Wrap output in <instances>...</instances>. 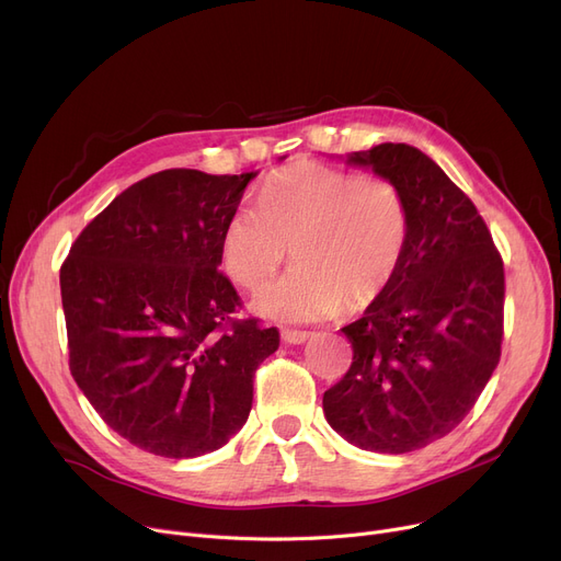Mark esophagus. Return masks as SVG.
I'll use <instances>...</instances> for the list:
<instances>
[{
	"label": "esophagus",
	"instance_id": "34e87169",
	"mask_svg": "<svg viewBox=\"0 0 561 561\" xmlns=\"http://www.w3.org/2000/svg\"><path fill=\"white\" fill-rule=\"evenodd\" d=\"M311 336V332L307 330H282V339L286 341V344H305V341Z\"/></svg>",
	"mask_w": 561,
	"mask_h": 561
}]
</instances>
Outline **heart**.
<instances>
[{
    "label": "heart",
    "instance_id": "heart-1",
    "mask_svg": "<svg viewBox=\"0 0 561 561\" xmlns=\"http://www.w3.org/2000/svg\"><path fill=\"white\" fill-rule=\"evenodd\" d=\"M410 238L403 192L382 176H359L300 160L265 181L259 206L227 222L222 259L245 288L271 279L290 254L300 263L259 290L254 307L273 319L313 321L380 298L394 279Z\"/></svg>",
    "mask_w": 561,
    "mask_h": 561
}]
</instances>
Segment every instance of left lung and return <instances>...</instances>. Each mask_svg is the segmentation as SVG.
<instances>
[{"label": "left lung", "instance_id": "8db88e82", "mask_svg": "<svg viewBox=\"0 0 561 561\" xmlns=\"http://www.w3.org/2000/svg\"><path fill=\"white\" fill-rule=\"evenodd\" d=\"M405 197L399 271L341 328L346 376L323 394L330 426L359 449L408 454L449 435L491 380L504 334V263L477 206L426 153L378 144L353 153Z\"/></svg>", "mask_w": 561, "mask_h": 561}]
</instances>
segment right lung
<instances>
[{"label": "right lung", "mask_w": 561, "mask_h": 561, "mask_svg": "<svg viewBox=\"0 0 561 561\" xmlns=\"http://www.w3.org/2000/svg\"><path fill=\"white\" fill-rule=\"evenodd\" d=\"M256 174L164 169L93 217L61 265L68 367L121 437L164 458L220 449L252 410L277 328L236 319L217 271L229 217Z\"/></svg>", "instance_id": "1"}]
</instances>
